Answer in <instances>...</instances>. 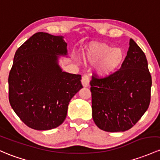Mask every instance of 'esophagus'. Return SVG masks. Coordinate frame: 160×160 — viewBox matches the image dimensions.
Returning a JSON list of instances; mask_svg holds the SVG:
<instances>
[{"mask_svg":"<svg viewBox=\"0 0 160 160\" xmlns=\"http://www.w3.org/2000/svg\"><path fill=\"white\" fill-rule=\"evenodd\" d=\"M81 83H82V85H83L84 87H89V85H90V78H89L88 76L84 75L82 77Z\"/></svg>","mask_w":160,"mask_h":160,"instance_id":"obj_1","label":"esophagus"}]
</instances>
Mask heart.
Returning a JSON list of instances; mask_svg holds the SVG:
<instances>
[{
  "label": "heart",
  "mask_w": 160,
  "mask_h": 160,
  "mask_svg": "<svg viewBox=\"0 0 160 160\" xmlns=\"http://www.w3.org/2000/svg\"><path fill=\"white\" fill-rule=\"evenodd\" d=\"M83 57L91 64L99 63L97 73L101 77H107L120 66L123 61L124 53L121 48H112L107 43H98L89 46Z\"/></svg>",
  "instance_id": "b5f03b06"
}]
</instances>
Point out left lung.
<instances>
[{"mask_svg": "<svg viewBox=\"0 0 160 160\" xmlns=\"http://www.w3.org/2000/svg\"><path fill=\"white\" fill-rule=\"evenodd\" d=\"M120 69L105 78L92 77V116L107 132H124L145 113L150 102L152 78L145 53L132 39Z\"/></svg>", "mask_w": 160, "mask_h": 160, "instance_id": "8db88e82", "label": "left lung"}]
</instances>
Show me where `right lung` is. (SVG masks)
<instances>
[{"instance_id": "right-lung-1", "label": "right lung", "mask_w": 160, "mask_h": 160, "mask_svg": "<svg viewBox=\"0 0 160 160\" xmlns=\"http://www.w3.org/2000/svg\"><path fill=\"white\" fill-rule=\"evenodd\" d=\"M63 36L34 33L17 50L8 77L9 101L28 127L48 130L66 119L69 102L83 88L81 76L63 71L60 56L67 57Z\"/></svg>"}]
</instances>
